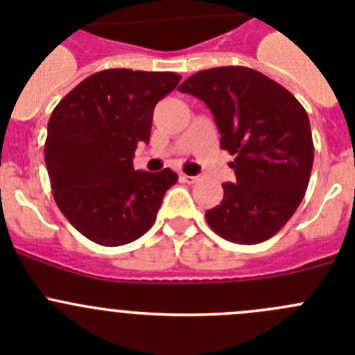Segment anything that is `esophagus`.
I'll return each mask as SVG.
<instances>
[{"mask_svg":"<svg viewBox=\"0 0 355 355\" xmlns=\"http://www.w3.org/2000/svg\"><path fill=\"white\" fill-rule=\"evenodd\" d=\"M181 180H183L184 183H196L199 178H197V175H188V174H183V172H181Z\"/></svg>","mask_w":355,"mask_h":355,"instance_id":"34e87169","label":"esophagus"}]
</instances>
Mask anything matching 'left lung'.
I'll return each instance as SVG.
<instances>
[{"instance_id":"1","label":"left lung","mask_w":355,"mask_h":355,"mask_svg":"<svg viewBox=\"0 0 355 355\" xmlns=\"http://www.w3.org/2000/svg\"><path fill=\"white\" fill-rule=\"evenodd\" d=\"M211 110L220 147L234 159L236 181L206 211L209 227L233 243L254 245L274 236L306 193L313 168L306 110L283 85L241 65L196 72L180 85Z\"/></svg>"}]
</instances>
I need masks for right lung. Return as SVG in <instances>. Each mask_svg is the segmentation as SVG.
Wrapping results in <instances>:
<instances>
[{
    "instance_id": "right-lung-1",
    "label": "right lung",
    "mask_w": 355,
    "mask_h": 355,
    "mask_svg": "<svg viewBox=\"0 0 355 355\" xmlns=\"http://www.w3.org/2000/svg\"><path fill=\"white\" fill-rule=\"evenodd\" d=\"M175 72L106 69L76 85L53 110L44 146L53 197L65 218L99 245H126L155 224L171 168L135 171L153 112L178 87Z\"/></svg>"
}]
</instances>
